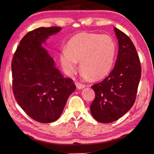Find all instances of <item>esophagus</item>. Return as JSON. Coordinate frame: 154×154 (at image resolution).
I'll use <instances>...</instances> for the list:
<instances>
[{"label": "esophagus", "instance_id": "1", "mask_svg": "<svg viewBox=\"0 0 154 154\" xmlns=\"http://www.w3.org/2000/svg\"><path fill=\"white\" fill-rule=\"evenodd\" d=\"M75 85H76L77 88L78 89H82L83 88H84L85 85L84 84H82V83H81L79 82H75Z\"/></svg>", "mask_w": 154, "mask_h": 154}]
</instances>
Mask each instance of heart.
<instances>
[{
  "label": "heart",
  "instance_id": "heart-1",
  "mask_svg": "<svg viewBox=\"0 0 154 154\" xmlns=\"http://www.w3.org/2000/svg\"><path fill=\"white\" fill-rule=\"evenodd\" d=\"M116 52L115 42L108 35L82 32L69 41L60 56L61 65L69 75L75 72L77 62L86 77L96 80L105 77L114 65Z\"/></svg>",
  "mask_w": 154,
  "mask_h": 154
}]
</instances>
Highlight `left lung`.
I'll use <instances>...</instances> for the list:
<instances>
[{
  "mask_svg": "<svg viewBox=\"0 0 154 154\" xmlns=\"http://www.w3.org/2000/svg\"><path fill=\"white\" fill-rule=\"evenodd\" d=\"M114 32L119 40L115 65L108 76L91 86L96 96L90 106L91 113L102 123L115 121L130 110L141 75L140 60L133 42L116 27Z\"/></svg>",
  "mask_w": 154,
  "mask_h": 154,
  "instance_id": "obj_1",
  "label": "left lung"
}]
</instances>
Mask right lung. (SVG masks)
<instances>
[{"mask_svg":"<svg viewBox=\"0 0 154 154\" xmlns=\"http://www.w3.org/2000/svg\"><path fill=\"white\" fill-rule=\"evenodd\" d=\"M60 27H39L21 39L11 63L14 97L32 119L50 123L59 118L68 97L75 90L72 80L64 78L42 45Z\"/></svg>","mask_w":154,"mask_h":154,"instance_id":"right-lung-1","label":"right lung"}]
</instances>
